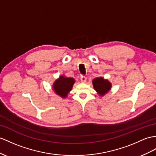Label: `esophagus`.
Listing matches in <instances>:
<instances>
[{"mask_svg":"<svg viewBox=\"0 0 156 156\" xmlns=\"http://www.w3.org/2000/svg\"><path fill=\"white\" fill-rule=\"evenodd\" d=\"M81 81L82 83H85L87 81V77L85 76H81Z\"/></svg>","mask_w":156,"mask_h":156,"instance_id":"esophagus-1","label":"esophagus"}]
</instances>
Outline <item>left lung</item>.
Instances as JSON below:
<instances>
[{"label":"left lung","mask_w":156,"mask_h":156,"mask_svg":"<svg viewBox=\"0 0 156 156\" xmlns=\"http://www.w3.org/2000/svg\"><path fill=\"white\" fill-rule=\"evenodd\" d=\"M94 89L97 91L100 97H103L111 89L112 83L108 79L102 77H98L93 79L92 81Z\"/></svg>","instance_id":"1"}]
</instances>
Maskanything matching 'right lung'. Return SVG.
<instances>
[{
  "mask_svg": "<svg viewBox=\"0 0 156 156\" xmlns=\"http://www.w3.org/2000/svg\"><path fill=\"white\" fill-rule=\"evenodd\" d=\"M75 79L73 77H68L66 75H61L56 79L52 85V89L57 95L63 98L67 97L69 92L72 90L74 83Z\"/></svg>",
  "mask_w": 156,
  "mask_h": 156,
  "instance_id": "add662e5",
  "label": "right lung"
}]
</instances>
